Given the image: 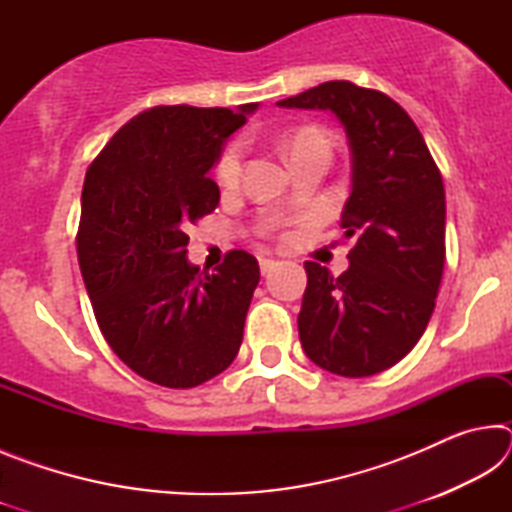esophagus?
I'll return each instance as SVG.
<instances>
[{
    "label": "esophagus",
    "instance_id": "1",
    "mask_svg": "<svg viewBox=\"0 0 512 512\" xmlns=\"http://www.w3.org/2000/svg\"><path fill=\"white\" fill-rule=\"evenodd\" d=\"M275 266H277V262H275V259H271V257H262V259H259V268H262L264 275L271 273Z\"/></svg>",
    "mask_w": 512,
    "mask_h": 512
}]
</instances>
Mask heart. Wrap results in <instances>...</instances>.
Masks as SVG:
<instances>
[{
	"label": "heart",
	"instance_id": "1",
	"mask_svg": "<svg viewBox=\"0 0 512 512\" xmlns=\"http://www.w3.org/2000/svg\"><path fill=\"white\" fill-rule=\"evenodd\" d=\"M284 151H287L289 160L293 162L300 155L307 153H327L329 146L327 140L316 131H298L296 135L289 137V142L284 144ZM244 155H246V146L244 142H230L225 146L219 164H216V178L221 180V185L225 187H235L241 178V169H244Z\"/></svg>",
	"mask_w": 512,
	"mask_h": 512
}]
</instances>
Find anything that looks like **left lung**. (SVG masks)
<instances>
[{
    "label": "left lung",
    "mask_w": 512,
    "mask_h": 512,
    "mask_svg": "<svg viewBox=\"0 0 512 512\" xmlns=\"http://www.w3.org/2000/svg\"><path fill=\"white\" fill-rule=\"evenodd\" d=\"M280 108L329 110L352 153L341 214L348 271L307 262L298 314L307 357L341 377H370L406 357L427 329L445 266L443 176L406 110L384 92L327 81Z\"/></svg>",
    "instance_id": "left-lung-1"
}]
</instances>
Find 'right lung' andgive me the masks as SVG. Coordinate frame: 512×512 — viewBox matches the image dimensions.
<instances>
[{
	"label": "right lung",
	"instance_id": "obj_1",
	"mask_svg": "<svg viewBox=\"0 0 512 512\" xmlns=\"http://www.w3.org/2000/svg\"><path fill=\"white\" fill-rule=\"evenodd\" d=\"M255 108H149L85 173L76 235L85 289L112 352L153 384H203L244 339L257 259L230 250L216 273H201L187 259V228L219 205L210 169Z\"/></svg>",
	"mask_w": 512,
	"mask_h": 512
}]
</instances>
